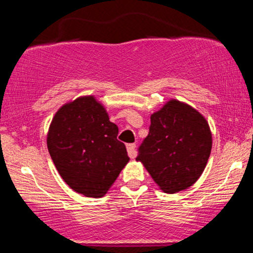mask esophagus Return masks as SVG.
I'll return each mask as SVG.
<instances>
[{
	"label": "esophagus",
	"instance_id": "1",
	"mask_svg": "<svg viewBox=\"0 0 253 253\" xmlns=\"http://www.w3.org/2000/svg\"><path fill=\"white\" fill-rule=\"evenodd\" d=\"M127 152H128V156L130 158H135L138 152L135 150V144H128L127 145Z\"/></svg>",
	"mask_w": 253,
	"mask_h": 253
}]
</instances>
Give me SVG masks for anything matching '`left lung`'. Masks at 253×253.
<instances>
[{
  "label": "left lung",
  "mask_w": 253,
  "mask_h": 253,
  "mask_svg": "<svg viewBox=\"0 0 253 253\" xmlns=\"http://www.w3.org/2000/svg\"><path fill=\"white\" fill-rule=\"evenodd\" d=\"M211 130L200 112L171 98L151 114L149 135L136 162L149 171L161 190H185L202 175L211 151Z\"/></svg>",
  "instance_id": "1"
}]
</instances>
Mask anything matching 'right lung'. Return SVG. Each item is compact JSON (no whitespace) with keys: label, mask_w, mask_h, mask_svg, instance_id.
Segmentation results:
<instances>
[{"label":"right lung","mask_w":253,"mask_h":253,"mask_svg":"<svg viewBox=\"0 0 253 253\" xmlns=\"http://www.w3.org/2000/svg\"><path fill=\"white\" fill-rule=\"evenodd\" d=\"M119 128L94 95L64 103L52 119L47 149L64 182L86 197H102L129 162Z\"/></svg>","instance_id":"1"}]
</instances>
